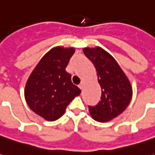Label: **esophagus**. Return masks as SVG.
<instances>
[{"mask_svg": "<svg viewBox=\"0 0 155 155\" xmlns=\"http://www.w3.org/2000/svg\"><path fill=\"white\" fill-rule=\"evenodd\" d=\"M78 86H79V88H80L81 90H82V89H83V86H84V84H83V83H81Z\"/></svg>", "mask_w": 155, "mask_h": 155, "instance_id": "obj_1", "label": "esophagus"}]
</instances>
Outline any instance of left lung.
<instances>
[{
	"label": "left lung",
	"mask_w": 155,
	"mask_h": 155,
	"mask_svg": "<svg viewBox=\"0 0 155 155\" xmlns=\"http://www.w3.org/2000/svg\"><path fill=\"white\" fill-rule=\"evenodd\" d=\"M84 54L94 64L101 87V101L89 106L92 118L99 122L111 120L123 112L132 98V88L116 61L100 47L84 48Z\"/></svg>",
	"instance_id": "obj_1"
}]
</instances>
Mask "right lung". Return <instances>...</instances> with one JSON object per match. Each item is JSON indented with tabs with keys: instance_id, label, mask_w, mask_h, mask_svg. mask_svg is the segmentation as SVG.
Masks as SVG:
<instances>
[{
	"instance_id": "1",
	"label": "right lung",
	"mask_w": 155,
	"mask_h": 155,
	"mask_svg": "<svg viewBox=\"0 0 155 155\" xmlns=\"http://www.w3.org/2000/svg\"><path fill=\"white\" fill-rule=\"evenodd\" d=\"M74 48L55 47L42 57L30 75L25 89L26 103L35 114L49 121L58 120L81 90L65 71Z\"/></svg>"
}]
</instances>
